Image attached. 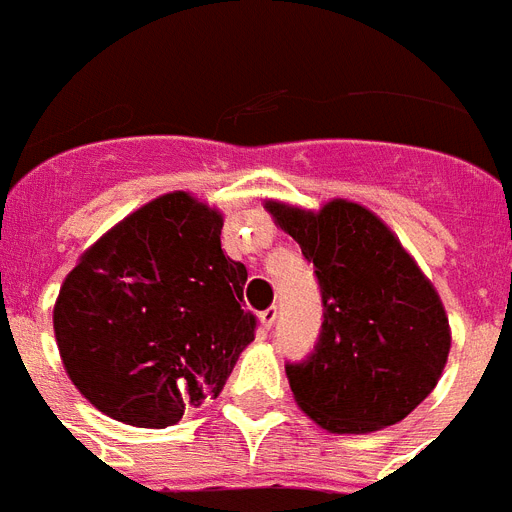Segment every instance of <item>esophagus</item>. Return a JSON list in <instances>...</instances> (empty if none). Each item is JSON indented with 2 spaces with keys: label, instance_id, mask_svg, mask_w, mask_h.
I'll return each mask as SVG.
<instances>
[{
  "label": "esophagus",
  "instance_id": "1",
  "mask_svg": "<svg viewBox=\"0 0 512 512\" xmlns=\"http://www.w3.org/2000/svg\"><path fill=\"white\" fill-rule=\"evenodd\" d=\"M259 317H261V327H264V330H269V327L275 325V320H277V306H269V309H264Z\"/></svg>",
  "mask_w": 512,
  "mask_h": 512
}]
</instances>
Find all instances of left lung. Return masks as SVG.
<instances>
[{
    "label": "left lung",
    "instance_id": "left-lung-1",
    "mask_svg": "<svg viewBox=\"0 0 512 512\" xmlns=\"http://www.w3.org/2000/svg\"><path fill=\"white\" fill-rule=\"evenodd\" d=\"M304 253L322 296L312 354L285 362L298 407L333 433L407 418L439 383L449 322L433 285L367 208L333 200L320 214L267 203Z\"/></svg>",
    "mask_w": 512,
    "mask_h": 512
}]
</instances>
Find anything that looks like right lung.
<instances>
[{
  "mask_svg": "<svg viewBox=\"0 0 512 512\" xmlns=\"http://www.w3.org/2000/svg\"><path fill=\"white\" fill-rule=\"evenodd\" d=\"M222 216L169 192L89 248L65 277L55 335L73 386L113 420L177 423L214 399L256 335L248 269L222 251Z\"/></svg>",
  "mask_w": 512,
  "mask_h": 512,
  "instance_id": "1",
  "label": "right lung"
}]
</instances>
